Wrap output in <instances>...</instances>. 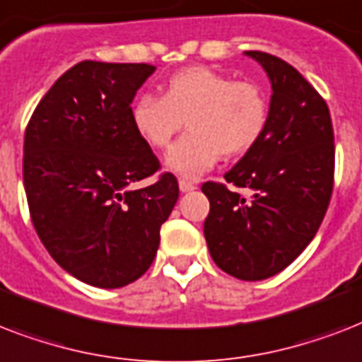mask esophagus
<instances>
[{
  "label": "esophagus",
  "instance_id": "obj_1",
  "mask_svg": "<svg viewBox=\"0 0 362 362\" xmlns=\"http://www.w3.org/2000/svg\"><path fill=\"white\" fill-rule=\"evenodd\" d=\"M178 187H180L182 193H187V192H193V189H195V184L189 180H186V178H180V180H178Z\"/></svg>",
  "mask_w": 362,
  "mask_h": 362
}]
</instances>
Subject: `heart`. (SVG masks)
Segmentation results:
<instances>
[{"instance_id":"obj_1","label":"heart","mask_w":362,"mask_h":362,"mask_svg":"<svg viewBox=\"0 0 362 362\" xmlns=\"http://www.w3.org/2000/svg\"><path fill=\"white\" fill-rule=\"evenodd\" d=\"M267 98L247 81L206 65L176 71L163 95L142 93L131 107L136 135L153 148L169 146L187 118L189 135L170 146L165 167L197 178L226 156H238L259 141L267 125Z\"/></svg>"}]
</instances>
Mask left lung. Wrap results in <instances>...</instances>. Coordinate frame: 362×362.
<instances>
[{"mask_svg": "<svg viewBox=\"0 0 362 362\" xmlns=\"http://www.w3.org/2000/svg\"><path fill=\"white\" fill-rule=\"evenodd\" d=\"M244 54L269 76V116L259 141L226 175L250 197L203 184L204 238L223 272L257 281L291 264L320 229L332 193L334 135L329 107L295 67L257 50Z\"/></svg>", "mask_w": 362, "mask_h": 362, "instance_id": "left-lung-1", "label": "left lung"}]
</instances>
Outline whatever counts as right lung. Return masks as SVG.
I'll use <instances>...</instances> for the list:
<instances>
[{
  "label": "right lung",
  "mask_w": 362,
  "mask_h": 362,
  "mask_svg": "<svg viewBox=\"0 0 362 362\" xmlns=\"http://www.w3.org/2000/svg\"><path fill=\"white\" fill-rule=\"evenodd\" d=\"M156 67L81 62L37 105L24 139V187L37 235L52 259L88 286L139 280L159 247V229L178 201L136 135L131 103Z\"/></svg>",
  "instance_id": "obj_1"
}]
</instances>
